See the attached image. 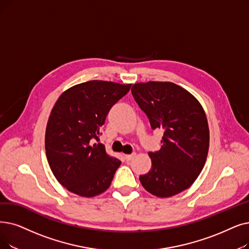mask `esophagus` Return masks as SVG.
I'll list each match as a JSON object with an SVG mask.
<instances>
[{"label": "esophagus", "mask_w": 249, "mask_h": 249, "mask_svg": "<svg viewBox=\"0 0 249 249\" xmlns=\"http://www.w3.org/2000/svg\"><path fill=\"white\" fill-rule=\"evenodd\" d=\"M135 157V154H131V155H124V158L126 160H131L133 158Z\"/></svg>", "instance_id": "34e87169"}]
</instances>
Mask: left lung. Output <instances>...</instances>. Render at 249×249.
Wrapping results in <instances>:
<instances>
[{
  "label": "left lung",
  "instance_id": "1",
  "mask_svg": "<svg viewBox=\"0 0 249 249\" xmlns=\"http://www.w3.org/2000/svg\"><path fill=\"white\" fill-rule=\"evenodd\" d=\"M131 92L151 128L164 130L163 145L159 151L148 153L151 168L140 175V183L158 197L176 196L193 184L207 160V115L196 96L173 82H138Z\"/></svg>",
  "mask_w": 249,
  "mask_h": 249
}]
</instances>
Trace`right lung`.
<instances>
[{
    "label": "right lung",
    "instance_id": "1",
    "mask_svg": "<svg viewBox=\"0 0 249 249\" xmlns=\"http://www.w3.org/2000/svg\"><path fill=\"white\" fill-rule=\"evenodd\" d=\"M131 84L90 80L65 90L51 111L45 136L46 155L58 182L82 197L110 187L121 160L93 143L111 107Z\"/></svg>",
    "mask_w": 249,
    "mask_h": 249
}]
</instances>
